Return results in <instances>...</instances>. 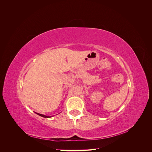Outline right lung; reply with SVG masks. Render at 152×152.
Listing matches in <instances>:
<instances>
[{"label": "right lung", "instance_id": "right-lung-1", "mask_svg": "<svg viewBox=\"0 0 152 152\" xmlns=\"http://www.w3.org/2000/svg\"><path fill=\"white\" fill-rule=\"evenodd\" d=\"M36 113L37 114V115H39L42 117H44V118H50V117H51V116H46V115H42V114H40L39 113Z\"/></svg>", "mask_w": 152, "mask_h": 152}]
</instances>
